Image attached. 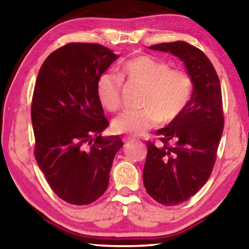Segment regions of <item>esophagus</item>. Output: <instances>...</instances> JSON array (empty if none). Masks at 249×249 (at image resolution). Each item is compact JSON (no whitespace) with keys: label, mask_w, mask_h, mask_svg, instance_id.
<instances>
[{"label":"esophagus","mask_w":249,"mask_h":249,"mask_svg":"<svg viewBox=\"0 0 249 249\" xmlns=\"http://www.w3.org/2000/svg\"><path fill=\"white\" fill-rule=\"evenodd\" d=\"M130 141H133L132 137H124V138H123V142H130Z\"/></svg>","instance_id":"34e87169"}]
</instances>
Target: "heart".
Wrapping results in <instances>:
<instances>
[{
	"mask_svg": "<svg viewBox=\"0 0 249 249\" xmlns=\"http://www.w3.org/2000/svg\"><path fill=\"white\" fill-rule=\"evenodd\" d=\"M121 73L129 82L144 87L141 109H129L114 121L117 133L142 136L154 128L161 120L163 123L177 119L190 102L193 82L187 71L171 68L167 61L149 54H140L125 61ZM123 80L112 72L100 75L96 94L103 107L116 112L122 107Z\"/></svg>",
	"mask_w": 249,
	"mask_h": 249,
	"instance_id": "obj_1",
	"label": "heart"
}]
</instances>
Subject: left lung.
Returning <instances> with one entry per match:
<instances>
[{"instance_id":"left-lung-1","label":"left lung","mask_w":249,"mask_h":249,"mask_svg":"<svg viewBox=\"0 0 249 249\" xmlns=\"http://www.w3.org/2000/svg\"><path fill=\"white\" fill-rule=\"evenodd\" d=\"M149 48L179 57L193 82L190 102L169 125L155 133L161 144L147 142L142 171L147 193L160 204L177 205L203 187L215 165L224 128L221 83L210 59L187 41Z\"/></svg>"}]
</instances>
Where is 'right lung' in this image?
<instances>
[{"label":"right lung","mask_w":249,"mask_h":249,"mask_svg":"<svg viewBox=\"0 0 249 249\" xmlns=\"http://www.w3.org/2000/svg\"><path fill=\"white\" fill-rule=\"evenodd\" d=\"M119 56L100 44L69 43L41 65L32 100L34 155L56 195L74 205L90 204L107 189L120 137L107 127L96 82Z\"/></svg>","instance_id":"1"}]
</instances>
